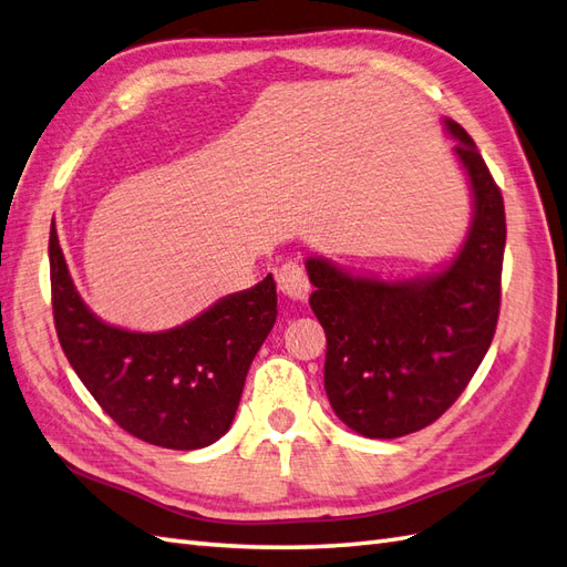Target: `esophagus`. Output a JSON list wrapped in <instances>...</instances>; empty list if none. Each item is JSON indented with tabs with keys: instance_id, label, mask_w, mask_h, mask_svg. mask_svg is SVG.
Listing matches in <instances>:
<instances>
[{
	"instance_id": "esophagus-1",
	"label": "esophagus",
	"mask_w": 567,
	"mask_h": 567,
	"mask_svg": "<svg viewBox=\"0 0 567 567\" xmlns=\"http://www.w3.org/2000/svg\"><path fill=\"white\" fill-rule=\"evenodd\" d=\"M275 280H278V289L295 301H307L309 292H311V285L307 278V270H303L295 260H287L285 266L278 268V275H275Z\"/></svg>"
}]
</instances>
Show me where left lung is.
<instances>
[{"mask_svg": "<svg viewBox=\"0 0 567 567\" xmlns=\"http://www.w3.org/2000/svg\"><path fill=\"white\" fill-rule=\"evenodd\" d=\"M474 194L462 251L424 280L381 282L309 258V303L326 330L330 408L367 439H398L453 408L488 352L501 313L505 206L482 153L445 120Z\"/></svg>", "mask_w": 567, "mask_h": 567, "instance_id": "8db88e82", "label": "left lung"}]
</instances>
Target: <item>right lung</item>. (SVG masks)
Listing matches in <instances>:
<instances>
[{
	"label": "right lung",
	"instance_id": "add662e5",
	"mask_svg": "<svg viewBox=\"0 0 567 567\" xmlns=\"http://www.w3.org/2000/svg\"><path fill=\"white\" fill-rule=\"evenodd\" d=\"M50 285L71 369L124 431L172 450L206 447L227 433L246 373L278 316L272 275L167 332L112 328L79 297L52 225Z\"/></svg>",
	"mask_w": 567,
	"mask_h": 567
}]
</instances>
